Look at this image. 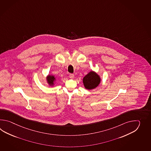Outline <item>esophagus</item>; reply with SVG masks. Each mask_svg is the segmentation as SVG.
Instances as JSON below:
<instances>
[{
  "label": "esophagus",
  "instance_id": "34e87169",
  "mask_svg": "<svg viewBox=\"0 0 151 151\" xmlns=\"http://www.w3.org/2000/svg\"><path fill=\"white\" fill-rule=\"evenodd\" d=\"M69 77H70L71 79H73L74 77V75L73 74H70V76H69Z\"/></svg>",
  "mask_w": 151,
  "mask_h": 151
}]
</instances>
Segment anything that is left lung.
Listing matches in <instances>:
<instances>
[{
	"mask_svg": "<svg viewBox=\"0 0 151 151\" xmlns=\"http://www.w3.org/2000/svg\"><path fill=\"white\" fill-rule=\"evenodd\" d=\"M100 77L95 72L90 71L83 78V85L87 90H92L100 83Z\"/></svg>",
	"mask_w": 151,
	"mask_h": 151,
	"instance_id": "obj_1",
	"label": "left lung"
}]
</instances>
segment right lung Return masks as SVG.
<instances>
[{"mask_svg":"<svg viewBox=\"0 0 151 151\" xmlns=\"http://www.w3.org/2000/svg\"><path fill=\"white\" fill-rule=\"evenodd\" d=\"M47 79V83L50 85V86H53L55 84V76H52V75H48V76L46 78Z\"/></svg>","mask_w":151,"mask_h":151,"instance_id":"add662e5","label":"right lung"}]
</instances>
